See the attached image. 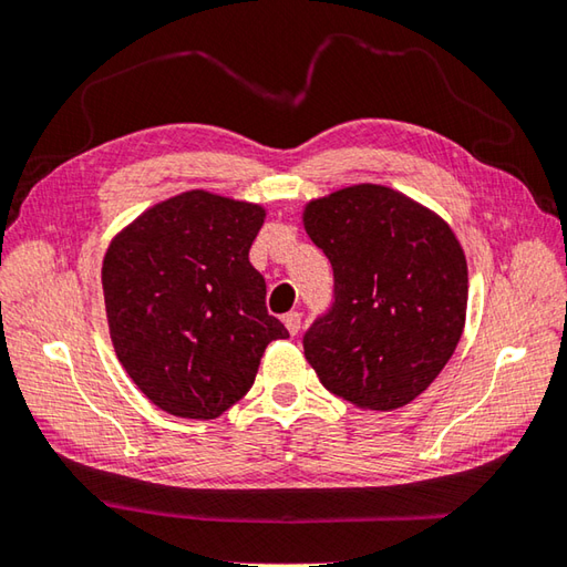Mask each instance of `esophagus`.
I'll return each mask as SVG.
<instances>
[{"mask_svg": "<svg viewBox=\"0 0 567 567\" xmlns=\"http://www.w3.org/2000/svg\"><path fill=\"white\" fill-rule=\"evenodd\" d=\"M282 321H285L287 331H290L292 336H295L299 329H302V315H299V311H290V315L282 317Z\"/></svg>", "mask_w": 567, "mask_h": 567, "instance_id": "obj_1", "label": "esophagus"}]
</instances>
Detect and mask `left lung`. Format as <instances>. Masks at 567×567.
Returning <instances> with one entry per match:
<instances>
[{"label":"left lung","mask_w":567,"mask_h":567,"mask_svg":"<svg viewBox=\"0 0 567 567\" xmlns=\"http://www.w3.org/2000/svg\"><path fill=\"white\" fill-rule=\"evenodd\" d=\"M305 226L333 268L331 307L302 339L309 365L323 388L355 406L409 404L461 341V244L436 214L380 185L311 202Z\"/></svg>","instance_id":"obj_1"}]
</instances>
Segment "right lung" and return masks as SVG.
<instances>
[{
	"instance_id": "add662e5",
	"label": "right lung",
	"mask_w": 567,
	"mask_h": 567,
	"mask_svg": "<svg viewBox=\"0 0 567 567\" xmlns=\"http://www.w3.org/2000/svg\"><path fill=\"white\" fill-rule=\"evenodd\" d=\"M265 212L209 192H185L116 236L102 265L114 351L163 412L216 419L256 380L287 329L265 309L248 260Z\"/></svg>"
}]
</instances>
